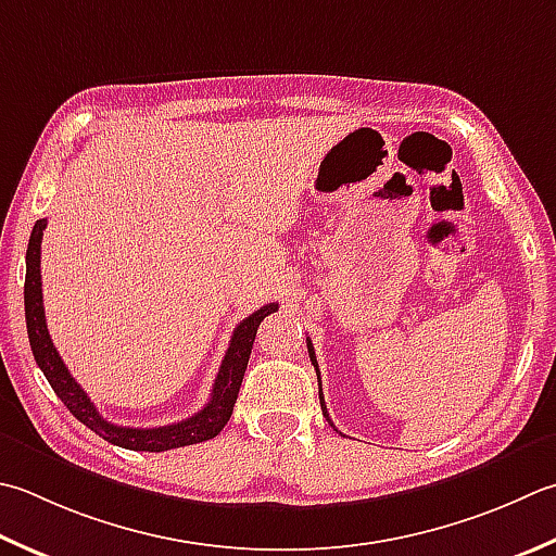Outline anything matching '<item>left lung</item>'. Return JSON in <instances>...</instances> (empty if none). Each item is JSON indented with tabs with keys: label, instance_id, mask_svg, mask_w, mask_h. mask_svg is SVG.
I'll return each instance as SVG.
<instances>
[{
	"label": "left lung",
	"instance_id": "left-lung-1",
	"mask_svg": "<svg viewBox=\"0 0 556 556\" xmlns=\"http://www.w3.org/2000/svg\"><path fill=\"white\" fill-rule=\"evenodd\" d=\"M306 342H308L311 362H313V366H315V376H318V386H320V368H318V358H315V352H313V344H311V340H306ZM320 407H323V415H325V419L330 421V427H334L332 419H330V415H328V407H325V400H323V386H320Z\"/></svg>",
	"mask_w": 556,
	"mask_h": 556
}]
</instances>
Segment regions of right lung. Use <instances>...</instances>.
I'll return each instance as SVG.
<instances>
[{
	"instance_id": "right-lung-1",
	"label": "right lung",
	"mask_w": 556,
	"mask_h": 556,
	"mask_svg": "<svg viewBox=\"0 0 556 556\" xmlns=\"http://www.w3.org/2000/svg\"><path fill=\"white\" fill-rule=\"evenodd\" d=\"M48 219H40L33 226L28 250H26V285H24V306H26V328H28V342L36 364L40 366L42 376L48 378L54 393L64 402L72 415L86 424L98 437H103L108 443L119 445L127 451H147V453H161L170 448H182V445L202 443L214 439L226 421L233 415V405L241 390L250 350H253L255 334L260 323H263L269 313L279 308V303H267L260 311L238 325L228 344L226 356L222 362L219 374H216L212 397L206 405L192 415L190 419L168 424V427L156 429H135V427H117V424L101 417L84 388L72 378L70 368L64 366L62 356L54 350L50 340L48 325H46V308H42V281H40V243L42 231H46Z\"/></svg>"
}]
</instances>
